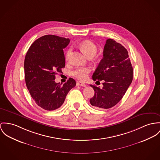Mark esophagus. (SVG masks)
<instances>
[{"label":"esophagus","instance_id":"obj_1","mask_svg":"<svg viewBox=\"0 0 160 160\" xmlns=\"http://www.w3.org/2000/svg\"><path fill=\"white\" fill-rule=\"evenodd\" d=\"M77 86H83V87H86V85L84 83H82V82H77Z\"/></svg>","mask_w":160,"mask_h":160}]
</instances>
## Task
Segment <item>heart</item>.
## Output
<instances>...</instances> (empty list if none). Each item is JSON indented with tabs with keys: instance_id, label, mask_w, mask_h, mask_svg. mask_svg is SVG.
<instances>
[{
	"instance_id": "heart-1",
	"label": "heart",
	"mask_w": 160,
	"mask_h": 160,
	"mask_svg": "<svg viewBox=\"0 0 160 160\" xmlns=\"http://www.w3.org/2000/svg\"><path fill=\"white\" fill-rule=\"evenodd\" d=\"M79 47L88 57H93L98 52V47L96 44L89 40H85L84 41H82L79 44ZM70 53L71 49L68 50L66 53V60L69 58ZM90 71V69L87 67L78 68L72 72V75L80 81H85L88 77V74H89Z\"/></svg>"
}]
</instances>
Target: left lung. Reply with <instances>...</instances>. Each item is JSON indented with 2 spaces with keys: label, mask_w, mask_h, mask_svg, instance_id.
<instances>
[{
  "label": "left lung",
  "mask_w": 160,
  "mask_h": 160,
  "mask_svg": "<svg viewBox=\"0 0 160 160\" xmlns=\"http://www.w3.org/2000/svg\"><path fill=\"white\" fill-rule=\"evenodd\" d=\"M103 57L92 79L97 82L103 80V87L90 85L95 93L89 102L96 108L108 109L122 99L132 83L133 68L128 51L114 39L106 41Z\"/></svg>",
  "instance_id": "left-lung-1"
}]
</instances>
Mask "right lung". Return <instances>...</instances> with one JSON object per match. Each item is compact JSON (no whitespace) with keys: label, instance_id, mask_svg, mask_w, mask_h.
Segmentation results:
<instances>
[{"label":"right lung","instance_id":"1","mask_svg":"<svg viewBox=\"0 0 160 160\" xmlns=\"http://www.w3.org/2000/svg\"><path fill=\"white\" fill-rule=\"evenodd\" d=\"M69 42V38L44 35L37 39L26 53V86L37 105L45 110L60 108L69 91L76 85L72 78L62 86L55 82V75L62 72L65 66L63 49Z\"/></svg>","mask_w":160,"mask_h":160}]
</instances>
